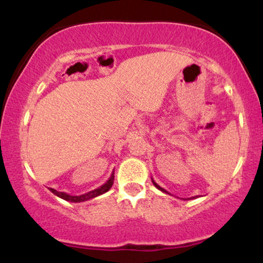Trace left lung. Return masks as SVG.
Segmentation results:
<instances>
[{
	"mask_svg": "<svg viewBox=\"0 0 263 263\" xmlns=\"http://www.w3.org/2000/svg\"><path fill=\"white\" fill-rule=\"evenodd\" d=\"M152 183H153V185H155L157 189H159V190H161V192H163V193H165V194H170V193H168V192H167V190H165V189H163V188H162V186H159V185H158V184H157V183H156V182H155V180H153V179H152ZM195 198H198V195H197V197H192V198H188V200H189V199H195ZM185 200H186V199H185Z\"/></svg>",
	"mask_w": 263,
	"mask_h": 263,
	"instance_id": "left-lung-1",
	"label": "left lung"
}]
</instances>
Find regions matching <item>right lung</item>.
I'll return each mask as SVG.
<instances>
[{"label": "right lung", "instance_id": "right-lung-1", "mask_svg": "<svg viewBox=\"0 0 263 263\" xmlns=\"http://www.w3.org/2000/svg\"><path fill=\"white\" fill-rule=\"evenodd\" d=\"M114 178H115V172L111 173V176H110V178H108V180L106 183L102 184V185L99 186L98 189H93V190H91V192H87V193H85V194H81V195H70V194H68V193H64V192H57V190L53 188H49V190L53 193V194H55L57 197L64 199V200H66V201H71V203H81V201L90 200V199H93V198L99 197V195L104 194V193L108 192L114 184Z\"/></svg>", "mask_w": 263, "mask_h": 263}]
</instances>
